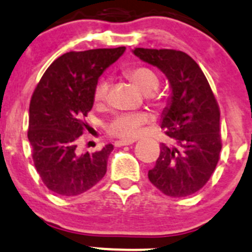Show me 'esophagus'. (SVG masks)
<instances>
[{
  "instance_id": "1",
  "label": "esophagus",
  "mask_w": 252,
  "mask_h": 252,
  "mask_svg": "<svg viewBox=\"0 0 252 252\" xmlns=\"http://www.w3.org/2000/svg\"><path fill=\"white\" fill-rule=\"evenodd\" d=\"M134 140H117V142L114 143L115 147H124V145H130L133 144Z\"/></svg>"
}]
</instances>
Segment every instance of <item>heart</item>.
Masks as SVG:
<instances>
[{
	"label": "heart",
	"mask_w": 252,
	"mask_h": 252,
	"mask_svg": "<svg viewBox=\"0 0 252 252\" xmlns=\"http://www.w3.org/2000/svg\"><path fill=\"white\" fill-rule=\"evenodd\" d=\"M126 76L135 83V86L144 92L145 94H152L158 89L160 81L158 74L150 68L144 65H138L126 70ZM108 94V82L100 81L95 86L93 92V99L95 103H103ZM149 122V114L144 112L139 113H121L107 123L105 130L109 135L121 138L124 140H133L139 137L142 126Z\"/></svg>",
	"instance_id": "1"
}]
</instances>
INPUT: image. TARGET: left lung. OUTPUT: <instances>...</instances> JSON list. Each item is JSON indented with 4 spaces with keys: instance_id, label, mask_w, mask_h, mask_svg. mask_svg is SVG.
Returning <instances> with one entry per match:
<instances>
[{
    "instance_id": "left-lung-1",
    "label": "left lung",
    "mask_w": 252,
    "mask_h": 252,
    "mask_svg": "<svg viewBox=\"0 0 252 252\" xmlns=\"http://www.w3.org/2000/svg\"><path fill=\"white\" fill-rule=\"evenodd\" d=\"M133 53L158 67L171 88L161 128L174 145L161 143L148 178L168 196H189L209 182L220 159V109L215 95L203 70L184 52L135 48Z\"/></svg>"
}]
</instances>
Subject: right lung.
<instances>
[{
  "mask_svg": "<svg viewBox=\"0 0 252 252\" xmlns=\"http://www.w3.org/2000/svg\"><path fill=\"white\" fill-rule=\"evenodd\" d=\"M126 47L68 52L52 63L30 103L28 140L37 173L51 191L76 196L103 179L113 145L78 155L77 140L88 128L98 78Z\"/></svg>",
  "mask_w": 252,
  "mask_h": 252,
  "instance_id": "obj_1",
  "label": "right lung"
}]
</instances>
